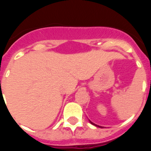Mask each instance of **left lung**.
<instances>
[{"instance_id":"left-lung-1","label":"left lung","mask_w":151,"mask_h":151,"mask_svg":"<svg viewBox=\"0 0 151 151\" xmlns=\"http://www.w3.org/2000/svg\"><path fill=\"white\" fill-rule=\"evenodd\" d=\"M89 122H90V121H89ZM90 123H91V124H93V125H95V126H97V127H100V126H98V125L95 124H93V123H92V122H90Z\"/></svg>"}]
</instances>
